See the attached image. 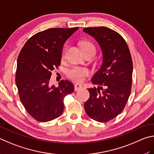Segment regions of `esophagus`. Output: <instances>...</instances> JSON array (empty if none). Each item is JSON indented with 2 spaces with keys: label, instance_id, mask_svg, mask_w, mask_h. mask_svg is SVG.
<instances>
[{
  "label": "esophagus",
  "instance_id": "34e87169",
  "mask_svg": "<svg viewBox=\"0 0 154 154\" xmlns=\"http://www.w3.org/2000/svg\"><path fill=\"white\" fill-rule=\"evenodd\" d=\"M82 88V86L80 84H75L74 85V90L75 91H78L79 89H81Z\"/></svg>",
  "mask_w": 154,
  "mask_h": 154
}]
</instances>
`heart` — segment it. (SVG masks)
<instances>
[{"label": "heart", "mask_w": 154, "mask_h": 154, "mask_svg": "<svg viewBox=\"0 0 154 154\" xmlns=\"http://www.w3.org/2000/svg\"><path fill=\"white\" fill-rule=\"evenodd\" d=\"M81 47L84 52L93 51L95 53V47L92 43L88 41H84L81 43ZM88 74V70L85 67L74 66L69 69L67 72V75L70 79L75 82H80L84 80L86 75Z\"/></svg>", "instance_id": "obj_1"}]
</instances>
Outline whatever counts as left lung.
<instances>
[{
    "label": "left lung",
    "instance_id": "1",
    "mask_svg": "<svg viewBox=\"0 0 154 154\" xmlns=\"http://www.w3.org/2000/svg\"><path fill=\"white\" fill-rule=\"evenodd\" d=\"M83 32L91 35L101 47L103 59L100 68L91 79L99 87L87 88L89 99L85 109L93 120L106 122L123 111L131 94L133 61L125 39L106 27L86 28Z\"/></svg>",
    "mask_w": 154,
    "mask_h": 154
}]
</instances>
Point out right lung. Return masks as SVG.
I'll list each match as a JSON object with an SVG mask.
<instances>
[{"instance_id": "add662e5", "label": "right lung", "mask_w": 154, "mask_h": 154, "mask_svg": "<svg viewBox=\"0 0 154 154\" xmlns=\"http://www.w3.org/2000/svg\"><path fill=\"white\" fill-rule=\"evenodd\" d=\"M79 29L50 28L34 34L21 50L17 58L15 82L20 99L28 114L45 122L60 116L63 98L74 90L68 80L58 87L50 85L51 72L60 66L65 42Z\"/></svg>"}]
</instances>
